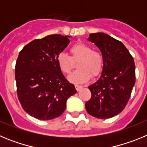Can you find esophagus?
<instances>
[{
	"label": "esophagus",
	"mask_w": 147,
	"mask_h": 147,
	"mask_svg": "<svg viewBox=\"0 0 147 147\" xmlns=\"http://www.w3.org/2000/svg\"><path fill=\"white\" fill-rule=\"evenodd\" d=\"M75 88H76V90H77V91H80V90L82 88V86H81V85H75Z\"/></svg>",
	"instance_id": "1"
}]
</instances>
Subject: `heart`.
I'll list each match as a JSON object with an SVG mask.
<instances>
[{"mask_svg":"<svg viewBox=\"0 0 147 147\" xmlns=\"http://www.w3.org/2000/svg\"><path fill=\"white\" fill-rule=\"evenodd\" d=\"M71 57L65 53H59L57 57V63L61 72L68 75L77 63L76 70L69 76L73 83L86 82L90 76L95 78L102 73L105 64L104 57L100 51L93 50L90 45L79 42L70 49Z\"/></svg>","mask_w":147,"mask_h":147,"instance_id":"heart-1","label":"heart"}]
</instances>
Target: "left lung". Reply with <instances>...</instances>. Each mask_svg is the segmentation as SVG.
Masks as SVG:
<instances>
[{"mask_svg": "<svg viewBox=\"0 0 147 147\" xmlns=\"http://www.w3.org/2000/svg\"><path fill=\"white\" fill-rule=\"evenodd\" d=\"M88 40L101 51L105 64L102 76L88 87L91 98L85 109L93 117L109 119L120 113L130 98L136 82L134 59L124 44L106 34H90Z\"/></svg>", "mask_w": 147, "mask_h": 147, "instance_id": "obj_1", "label": "left lung"}]
</instances>
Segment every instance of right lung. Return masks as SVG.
<instances>
[{"label":"right lung","instance_id":"right-lung-1","mask_svg":"<svg viewBox=\"0 0 147 147\" xmlns=\"http://www.w3.org/2000/svg\"><path fill=\"white\" fill-rule=\"evenodd\" d=\"M69 42L68 37L49 35L30 42L19 53L17 95L23 110L36 119L50 120L62 115L67 99L76 93L57 63V55Z\"/></svg>","mask_w":147,"mask_h":147}]
</instances>
